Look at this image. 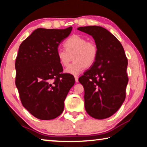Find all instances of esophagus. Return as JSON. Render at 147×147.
I'll use <instances>...</instances> for the list:
<instances>
[{
  "label": "esophagus",
  "instance_id": "obj_1",
  "mask_svg": "<svg viewBox=\"0 0 147 147\" xmlns=\"http://www.w3.org/2000/svg\"><path fill=\"white\" fill-rule=\"evenodd\" d=\"M74 79H75L76 82H78V76H76V75L74 76Z\"/></svg>",
  "mask_w": 147,
  "mask_h": 147
}]
</instances>
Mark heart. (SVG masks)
<instances>
[{
  "mask_svg": "<svg viewBox=\"0 0 147 147\" xmlns=\"http://www.w3.org/2000/svg\"><path fill=\"white\" fill-rule=\"evenodd\" d=\"M64 47L65 50H58L57 57L63 67H67L73 57L74 61L65 70L69 74H77L85 67H90L97 58L98 47L95 42L87 41L82 36H71L64 43Z\"/></svg>",
  "mask_w": 147,
  "mask_h": 147,
  "instance_id": "heart-1",
  "label": "heart"
}]
</instances>
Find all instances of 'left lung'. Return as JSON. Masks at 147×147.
<instances>
[{
  "instance_id": "1",
  "label": "left lung",
  "mask_w": 147,
  "mask_h": 147,
  "mask_svg": "<svg viewBox=\"0 0 147 147\" xmlns=\"http://www.w3.org/2000/svg\"><path fill=\"white\" fill-rule=\"evenodd\" d=\"M78 30L92 36L98 47L94 63L78 79L84 86L86 110L93 118L109 117L125 100L128 59L120 41L106 29L88 26Z\"/></svg>"
}]
</instances>
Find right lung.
<instances>
[{"label":"right lung","mask_w":147,"mask_h":147,"mask_svg":"<svg viewBox=\"0 0 147 147\" xmlns=\"http://www.w3.org/2000/svg\"><path fill=\"white\" fill-rule=\"evenodd\" d=\"M73 27L38 28L20 45L16 59V85L23 106L35 117L51 120L60 115L64 100L74 84L62 73L57 51Z\"/></svg>","instance_id":"right-lung-1"}]
</instances>
